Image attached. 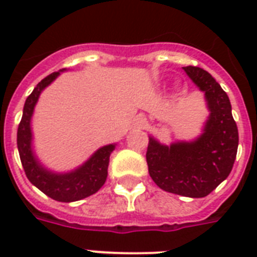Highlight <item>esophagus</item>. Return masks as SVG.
Segmentation results:
<instances>
[{
  "instance_id": "34e87169",
  "label": "esophagus",
  "mask_w": 257,
  "mask_h": 257,
  "mask_svg": "<svg viewBox=\"0 0 257 257\" xmlns=\"http://www.w3.org/2000/svg\"><path fill=\"white\" fill-rule=\"evenodd\" d=\"M136 124L139 128H148V121H147V118H144V117H139L136 120Z\"/></svg>"
}]
</instances>
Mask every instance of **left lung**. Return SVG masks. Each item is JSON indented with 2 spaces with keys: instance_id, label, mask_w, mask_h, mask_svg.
I'll use <instances>...</instances> for the list:
<instances>
[{
  "instance_id": "left-lung-1",
  "label": "left lung",
  "mask_w": 257,
  "mask_h": 257,
  "mask_svg": "<svg viewBox=\"0 0 257 257\" xmlns=\"http://www.w3.org/2000/svg\"><path fill=\"white\" fill-rule=\"evenodd\" d=\"M183 69L205 93L211 114L204 133L195 141L171 147L149 137L147 163L149 175L161 189L185 197H205L231 173L239 132L229 98L215 78L199 66Z\"/></svg>"
}]
</instances>
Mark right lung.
<instances>
[{"label": "right lung", "mask_w": 257, "mask_h": 257, "mask_svg": "<svg viewBox=\"0 0 257 257\" xmlns=\"http://www.w3.org/2000/svg\"><path fill=\"white\" fill-rule=\"evenodd\" d=\"M60 72H54L38 82L30 93L24 105V113L17 131V147L22 167L26 177L33 185L44 192L50 199L70 203L85 199L96 193L104 185L108 176L109 156L114 149V144L105 145L93 155L85 164L69 173H53L42 167L32 152V131L30 118L33 114L34 105L41 92L50 82L56 80Z\"/></svg>", "instance_id": "add662e5"}]
</instances>
